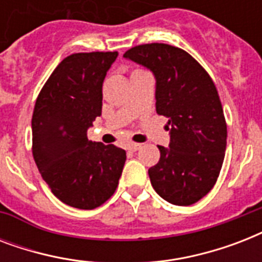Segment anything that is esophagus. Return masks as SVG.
Here are the masks:
<instances>
[{"instance_id": "esophagus-1", "label": "esophagus", "mask_w": 262, "mask_h": 262, "mask_svg": "<svg viewBox=\"0 0 262 262\" xmlns=\"http://www.w3.org/2000/svg\"><path fill=\"white\" fill-rule=\"evenodd\" d=\"M140 148H141V144H129V145H127V151L136 152L139 151Z\"/></svg>"}]
</instances>
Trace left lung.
<instances>
[{
	"label": "left lung",
	"instance_id": "8db88e82",
	"mask_svg": "<svg viewBox=\"0 0 262 262\" xmlns=\"http://www.w3.org/2000/svg\"><path fill=\"white\" fill-rule=\"evenodd\" d=\"M123 57L143 65L156 80V113L168 118L170 145L148 170L155 191L174 205H191L217 181L227 145V125L215 84L182 49L140 45Z\"/></svg>",
	"mask_w": 262,
	"mask_h": 262
}]
</instances>
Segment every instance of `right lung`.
Returning <instances> with one entry per match:
<instances>
[{
    "instance_id": "right-lung-1",
    "label": "right lung",
    "mask_w": 262,
    "mask_h": 262,
    "mask_svg": "<svg viewBox=\"0 0 262 262\" xmlns=\"http://www.w3.org/2000/svg\"><path fill=\"white\" fill-rule=\"evenodd\" d=\"M117 51L76 53L43 85L32 114V155L53 194L67 205L94 209L114 194L126 152L90 141L102 115V85Z\"/></svg>"
}]
</instances>
